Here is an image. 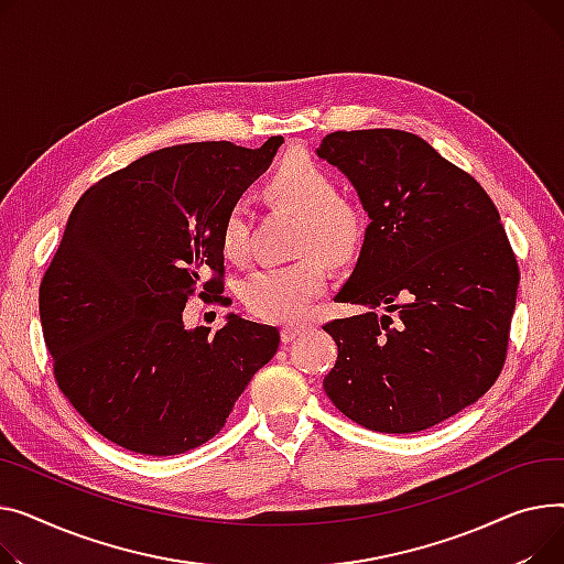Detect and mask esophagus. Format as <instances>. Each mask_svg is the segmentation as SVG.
Masks as SVG:
<instances>
[{"mask_svg":"<svg viewBox=\"0 0 564 564\" xmlns=\"http://www.w3.org/2000/svg\"><path fill=\"white\" fill-rule=\"evenodd\" d=\"M303 333H305V327H303L301 323H289V325H284V327L280 329V335H282V341H284V344L295 341Z\"/></svg>","mask_w":564,"mask_h":564,"instance_id":"esophagus-1","label":"esophagus"}]
</instances>
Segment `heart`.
I'll return each mask as SVG.
<instances>
[{
  "instance_id": "obj_1",
  "label": "heart",
  "mask_w": 564,
  "mask_h": 564,
  "mask_svg": "<svg viewBox=\"0 0 564 564\" xmlns=\"http://www.w3.org/2000/svg\"><path fill=\"white\" fill-rule=\"evenodd\" d=\"M271 200L297 214L293 248L301 259L248 273L239 286L241 301L257 318L286 323L303 316L323 291L327 273L321 253L333 263L355 257L364 239L359 212L341 200L339 186L310 154H289L267 182ZM220 246L231 261H246L252 250V218L246 203H235L220 227Z\"/></svg>"
}]
</instances>
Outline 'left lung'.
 I'll use <instances>...</instances> for the list:
<instances>
[{
	"mask_svg": "<svg viewBox=\"0 0 564 564\" xmlns=\"http://www.w3.org/2000/svg\"><path fill=\"white\" fill-rule=\"evenodd\" d=\"M316 152L371 218L335 297L367 312L323 325L339 348L323 389L376 433L433 427L476 403L506 364L519 267L501 216L469 173L410 131H333Z\"/></svg>",
	"mask_w": 564,
	"mask_h": 564,
	"instance_id": "obj_1",
	"label": "left lung"
}]
</instances>
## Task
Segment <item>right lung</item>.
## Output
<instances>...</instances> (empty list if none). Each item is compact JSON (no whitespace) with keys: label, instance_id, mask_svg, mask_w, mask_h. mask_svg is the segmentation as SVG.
Segmentation results:
<instances>
[{"label":"right lung","instance_id":"obj_1","mask_svg":"<svg viewBox=\"0 0 564 564\" xmlns=\"http://www.w3.org/2000/svg\"><path fill=\"white\" fill-rule=\"evenodd\" d=\"M282 143L163 148L79 197L39 307L61 393L109 442L141 455L197 448L275 355L271 325L229 314L212 333L182 314L197 289L229 305L223 218Z\"/></svg>","mask_w":564,"mask_h":564}]
</instances>
